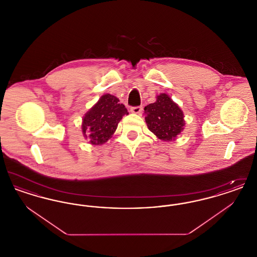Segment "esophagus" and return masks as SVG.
Returning <instances> with one entry per match:
<instances>
[{
  "label": "esophagus",
  "mask_w": 257,
  "mask_h": 257,
  "mask_svg": "<svg viewBox=\"0 0 257 257\" xmlns=\"http://www.w3.org/2000/svg\"><path fill=\"white\" fill-rule=\"evenodd\" d=\"M131 112L133 113H141L143 110V107L142 106H137V107H132L131 108Z\"/></svg>",
  "instance_id": "1"
}]
</instances>
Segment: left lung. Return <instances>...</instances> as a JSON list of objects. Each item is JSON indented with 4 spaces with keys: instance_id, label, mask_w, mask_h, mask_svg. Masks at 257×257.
<instances>
[{
    "instance_id": "1",
    "label": "left lung",
    "mask_w": 257,
    "mask_h": 257,
    "mask_svg": "<svg viewBox=\"0 0 257 257\" xmlns=\"http://www.w3.org/2000/svg\"><path fill=\"white\" fill-rule=\"evenodd\" d=\"M145 113L148 129L160 140H174L183 130V112L168 94L157 96L156 102L145 108Z\"/></svg>"
}]
</instances>
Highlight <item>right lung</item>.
<instances>
[{
  "label": "right lung",
  "mask_w": 257,
  "mask_h": 257,
  "mask_svg": "<svg viewBox=\"0 0 257 257\" xmlns=\"http://www.w3.org/2000/svg\"><path fill=\"white\" fill-rule=\"evenodd\" d=\"M124 114H128L127 109L113 95L105 94L88 110L83 119V133L89 138L92 145L106 143L117 128L118 122ZM88 131L90 136L85 135Z\"/></svg>",
  "instance_id": "obj_1"
}]
</instances>
